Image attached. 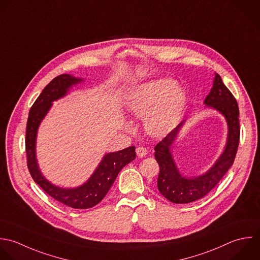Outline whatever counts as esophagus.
<instances>
[{"label": "esophagus", "instance_id": "1", "mask_svg": "<svg viewBox=\"0 0 260 260\" xmlns=\"http://www.w3.org/2000/svg\"><path fill=\"white\" fill-rule=\"evenodd\" d=\"M136 152H137V155L140 157V158H143L145 157L147 154H148V151L146 148H143V147H138L136 149Z\"/></svg>", "mask_w": 260, "mask_h": 260}]
</instances>
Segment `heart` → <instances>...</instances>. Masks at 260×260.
Returning <instances> with one entry per match:
<instances>
[{
  "instance_id": "1",
  "label": "heart",
  "mask_w": 260,
  "mask_h": 260,
  "mask_svg": "<svg viewBox=\"0 0 260 260\" xmlns=\"http://www.w3.org/2000/svg\"><path fill=\"white\" fill-rule=\"evenodd\" d=\"M185 105L183 89L170 79H159L136 89L127 102L132 115L144 118L148 134L160 137L170 132L178 122ZM126 127L133 129V123Z\"/></svg>"
}]
</instances>
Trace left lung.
<instances>
[{
    "label": "left lung",
    "instance_id": "obj_1",
    "mask_svg": "<svg viewBox=\"0 0 260 260\" xmlns=\"http://www.w3.org/2000/svg\"><path fill=\"white\" fill-rule=\"evenodd\" d=\"M204 104L223 114L228 124L225 149L206 173L194 177L183 176L174 161L171 147L185 120L155 147V158L160 166L158 189L164 198L174 204H188L206 197L227 173L236 157L240 138L238 103L217 73H215L213 88Z\"/></svg>",
    "mask_w": 260,
    "mask_h": 260
}]
</instances>
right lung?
<instances>
[{
  "mask_svg": "<svg viewBox=\"0 0 260 260\" xmlns=\"http://www.w3.org/2000/svg\"><path fill=\"white\" fill-rule=\"evenodd\" d=\"M84 79L62 74L50 81L30 108L26 126L27 166L33 180L55 201L73 209H90L107 194L119 171L136 158V147L106 154L91 177L82 185L62 188L49 182L41 173L36 159V138L40 122L49 111L52 102L64 97L73 86Z\"/></svg>",
  "mask_w": 260,
  "mask_h": 260,
  "instance_id": "add662e5",
  "label": "right lung"
}]
</instances>
